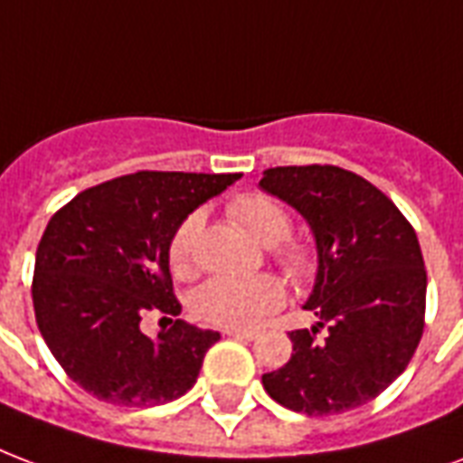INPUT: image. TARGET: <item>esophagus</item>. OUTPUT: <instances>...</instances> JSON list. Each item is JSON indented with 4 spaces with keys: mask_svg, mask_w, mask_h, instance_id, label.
<instances>
[{
    "mask_svg": "<svg viewBox=\"0 0 463 463\" xmlns=\"http://www.w3.org/2000/svg\"><path fill=\"white\" fill-rule=\"evenodd\" d=\"M227 336H236V339H256V332L251 329H224Z\"/></svg>",
    "mask_w": 463,
    "mask_h": 463,
    "instance_id": "34e87169",
    "label": "esophagus"
}]
</instances>
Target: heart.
Returning <instances> with one entry per match:
<instances>
[{
    "instance_id": "obj_1",
    "label": "heart",
    "mask_w": 463,
    "mask_h": 463,
    "mask_svg": "<svg viewBox=\"0 0 463 463\" xmlns=\"http://www.w3.org/2000/svg\"><path fill=\"white\" fill-rule=\"evenodd\" d=\"M229 214L259 244L273 246L270 256L290 280L307 285L317 278V246L302 236H290L293 217L276 197L263 193L239 194L229 203ZM200 229H203V214L190 212L170 236L168 263L175 278L193 276L194 244ZM283 302V280L270 273L253 278H212L194 290L193 312L207 325L246 329L273 315Z\"/></svg>"
}]
</instances>
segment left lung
<instances>
[{"instance_id": "obj_1", "label": "left lung", "mask_w": 463, "mask_h": 463, "mask_svg": "<svg viewBox=\"0 0 463 463\" xmlns=\"http://www.w3.org/2000/svg\"><path fill=\"white\" fill-rule=\"evenodd\" d=\"M260 187L293 204L317 239L319 273L288 332L293 356L263 373L283 408L336 415L366 405L408 368L425 332L427 270L412 224L385 193L339 165L263 170Z\"/></svg>"}]
</instances>
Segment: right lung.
Returning a JSON list of instances; mask_svg holds the SVG:
<instances>
[{
    "label": "right lung",
    "mask_w": 463,
    "mask_h": 463,
    "mask_svg": "<svg viewBox=\"0 0 463 463\" xmlns=\"http://www.w3.org/2000/svg\"><path fill=\"white\" fill-rule=\"evenodd\" d=\"M239 178L138 170L87 187L51 217L31 283L36 325L68 378L97 401L148 408L194 385L219 332L170 319L151 339L141 319L178 317L170 236Z\"/></svg>",
    "instance_id": "obj_1"
}]
</instances>
